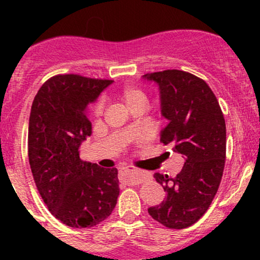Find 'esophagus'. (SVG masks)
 Instances as JSON below:
<instances>
[{
  "instance_id": "obj_1",
  "label": "esophagus",
  "mask_w": 260,
  "mask_h": 260,
  "mask_svg": "<svg viewBox=\"0 0 260 260\" xmlns=\"http://www.w3.org/2000/svg\"><path fill=\"white\" fill-rule=\"evenodd\" d=\"M122 176L123 179L127 180L129 183H133V185L142 183L146 180L145 174H142V172L136 169H131V167H124L122 170Z\"/></svg>"
}]
</instances>
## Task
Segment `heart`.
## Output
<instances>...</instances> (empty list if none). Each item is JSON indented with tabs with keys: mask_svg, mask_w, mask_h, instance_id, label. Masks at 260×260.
<instances>
[{
	"mask_svg": "<svg viewBox=\"0 0 260 260\" xmlns=\"http://www.w3.org/2000/svg\"><path fill=\"white\" fill-rule=\"evenodd\" d=\"M117 98L122 101L128 108L135 109L140 106H145L147 103V96L145 91L135 85H125L117 93ZM103 112V102L99 101L94 106V113L99 115Z\"/></svg>",
	"mask_w": 260,
	"mask_h": 260,
	"instance_id": "obj_1",
	"label": "heart"
}]
</instances>
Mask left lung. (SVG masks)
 I'll return each instance as SVG.
<instances>
[{
  "label": "left lung",
  "mask_w": 260,
  "mask_h": 260,
  "mask_svg": "<svg viewBox=\"0 0 260 260\" xmlns=\"http://www.w3.org/2000/svg\"><path fill=\"white\" fill-rule=\"evenodd\" d=\"M159 86L161 113L169 120L161 142L185 158L176 177L156 172L166 200L148 214L170 229L195 224L210 208L226 158V127L216 96L205 80L182 70L147 73Z\"/></svg>",
  "instance_id": "1"
}]
</instances>
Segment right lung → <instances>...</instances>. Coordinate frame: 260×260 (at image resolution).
I'll list each match as a JSON object with an SVG mask.
<instances>
[{
	"label": "right lung",
	"instance_id": "add662e5",
	"mask_svg": "<svg viewBox=\"0 0 260 260\" xmlns=\"http://www.w3.org/2000/svg\"><path fill=\"white\" fill-rule=\"evenodd\" d=\"M113 80L59 74L32 102L27 152L39 193L70 228H90L112 214L119 195L117 169L84 162L80 143L91 135L89 107Z\"/></svg>",
	"mask_w": 260,
	"mask_h": 260
}]
</instances>
